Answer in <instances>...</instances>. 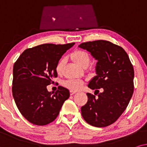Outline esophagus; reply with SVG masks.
<instances>
[{"mask_svg": "<svg viewBox=\"0 0 147 147\" xmlns=\"http://www.w3.org/2000/svg\"><path fill=\"white\" fill-rule=\"evenodd\" d=\"M76 91H73V90H70V95H74V94H75V93H76Z\"/></svg>", "mask_w": 147, "mask_h": 147, "instance_id": "obj_1", "label": "esophagus"}]
</instances>
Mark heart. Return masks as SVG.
<instances>
[{
	"label": "heart",
	"mask_w": 147,
	"mask_h": 147,
	"mask_svg": "<svg viewBox=\"0 0 147 147\" xmlns=\"http://www.w3.org/2000/svg\"><path fill=\"white\" fill-rule=\"evenodd\" d=\"M71 57L82 68L87 67L91 62V56L87 51L79 50L74 52L71 54ZM65 64V59L62 58L58 62L56 67V70L58 74H60ZM64 86L71 90H79L83 86V81L79 79H68L63 82Z\"/></svg>",
	"instance_id": "1"
}]
</instances>
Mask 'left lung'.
Wrapping results in <instances>:
<instances>
[{"mask_svg": "<svg viewBox=\"0 0 147 147\" xmlns=\"http://www.w3.org/2000/svg\"><path fill=\"white\" fill-rule=\"evenodd\" d=\"M79 47L87 50L97 60V75L88 85L97 93H87L88 101L81 107L82 116L91 126H107L118 120L132 96L133 66L124 49L109 41L84 42ZM99 88L103 92L99 93Z\"/></svg>", "mask_w": 147, "mask_h": 147, "instance_id": "obj_1", "label": "left lung"}]
</instances>
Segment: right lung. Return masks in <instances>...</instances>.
<instances>
[{
    "label": "right lung",
    "instance_id": "obj_1",
    "mask_svg": "<svg viewBox=\"0 0 147 147\" xmlns=\"http://www.w3.org/2000/svg\"><path fill=\"white\" fill-rule=\"evenodd\" d=\"M75 43L45 44L25 50L13 66L12 92L17 108L31 124L44 126L58 116L68 89L61 86L55 93L47 86L57 77L56 67L62 56Z\"/></svg>",
    "mask_w": 147,
    "mask_h": 147
}]
</instances>
